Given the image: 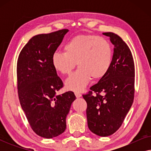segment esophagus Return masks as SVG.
Instances as JSON below:
<instances>
[{
    "mask_svg": "<svg viewBox=\"0 0 151 151\" xmlns=\"http://www.w3.org/2000/svg\"><path fill=\"white\" fill-rule=\"evenodd\" d=\"M75 95H76V98H80V97L82 96L81 93H80V92H78V91H75Z\"/></svg>",
    "mask_w": 151,
    "mask_h": 151,
    "instance_id": "obj_1",
    "label": "esophagus"
}]
</instances>
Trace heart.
<instances>
[{"mask_svg":"<svg viewBox=\"0 0 151 151\" xmlns=\"http://www.w3.org/2000/svg\"><path fill=\"white\" fill-rule=\"evenodd\" d=\"M65 52L55 51L51 58L53 67L62 74H69L76 63L79 67L66 80L68 89L81 91L91 78L106 75L113 61V49L106 39L98 36H78L65 45Z\"/></svg>","mask_w":151,"mask_h":151,"instance_id":"1","label":"heart"}]
</instances>
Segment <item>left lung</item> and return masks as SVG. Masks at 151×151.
Here are the masks:
<instances>
[{"instance_id": "1", "label": "left lung", "mask_w": 151, "mask_h": 151, "mask_svg": "<svg viewBox=\"0 0 151 151\" xmlns=\"http://www.w3.org/2000/svg\"><path fill=\"white\" fill-rule=\"evenodd\" d=\"M103 34L115 47L112 64L106 75L82 96L87 103L88 129L106 137L119 129L133 104L135 65L131 50L120 37L112 32Z\"/></svg>"}]
</instances>
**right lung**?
<instances>
[{
  "label": "right lung",
  "mask_w": 151,
  "mask_h": 151,
  "mask_svg": "<svg viewBox=\"0 0 151 151\" xmlns=\"http://www.w3.org/2000/svg\"><path fill=\"white\" fill-rule=\"evenodd\" d=\"M68 32L62 29L32 37L20 51L17 62L20 105L33 131L47 139L65 131L66 117L76 100L72 91L56 94L63 83L51 62L53 53Z\"/></svg>",
  "instance_id": "add662e5"
}]
</instances>
